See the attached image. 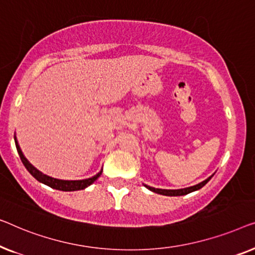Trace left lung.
<instances>
[{
	"label": "left lung",
	"instance_id": "left-lung-1",
	"mask_svg": "<svg viewBox=\"0 0 255 255\" xmlns=\"http://www.w3.org/2000/svg\"><path fill=\"white\" fill-rule=\"evenodd\" d=\"M211 177H213V175H211ZM211 177L206 179V180L202 181V182H200V184H198V185L192 186V187H187V188H181V189H160V188L150 187V186H146V185H144V186L148 189H150V191H151V192L157 193V194H162V195H166V196H180V195L189 194V193L195 192V191H198V189L202 188L203 186L206 185L207 182L210 180Z\"/></svg>",
	"mask_w": 255,
	"mask_h": 255
}]
</instances>
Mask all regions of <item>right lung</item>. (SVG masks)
<instances>
[{"label":"right lung","instance_id":"add662e5","mask_svg":"<svg viewBox=\"0 0 255 255\" xmlns=\"http://www.w3.org/2000/svg\"><path fill=\"white\" fill-rule=\"evenodd\" d=\"M15 143H16V148H17V151H18V155L20 157L21 163L24 164V166L26 167V170L30 172V173L33 175V177L37 179L38 181H40V182H42V184L49 186L51 188L59 189V191H63V192L80 191V189L87 188L88 186L93 184V182H95L97 179L100 177V174H102V172H103V170H102L99 173L93 175L92 178L84 179V180H60V179L52 178V177H49V175H46L44 173H41L40 171H38L37 168L33 166V165H32L26 158H25V156L23 155V152H21V150H20L18 142H17L16 136H15Z\"/></svg>","mask_w":255,"mask_h":255}]
</instances>
